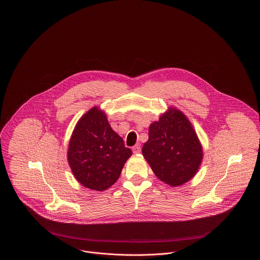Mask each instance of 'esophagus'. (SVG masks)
<instances>
[{
    "label": "esophagus",
    "mask_w": 260,
    "mask_h": 260,
    "mask_svg": "<svg viewBox=\"0 0 260 260\" xmlns=\"http://www.w3.org/2000/svg\"><path fill=\"white\" fill-rule=\"evenodd\" d=\"M133 152L135 153V154H139V153H141V146L138 144V145H135L134 147H133Z\"/></svg>",
    "instance_id": "esophagus-1"
}]
</instances>
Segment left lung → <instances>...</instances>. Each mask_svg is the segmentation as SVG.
Here are the masks:
<instances>
[{
    "mask_svg": "<svg viewBox=\"0 0 260 260\" xmlns=\"http://www.w3.org/2000/svg\"><path fill=\"white\" fill-rule=\"evenodd\" d=\"M142 152L155 176L171 187L189 182L203 158L196 132L186 115L176 108H169L150 125L149 140Z\"/></svg>",
    "mask_w": 260,
    "mask_h": 260,
    "instance_id": "1",
    "label": "left lung"
}]
</instances>
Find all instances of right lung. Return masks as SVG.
I'll return each instance as SVG.
<instances>
[{
	"instance_id": "add662e5",
	"label": "right lung",
	"mask_w": 260,
	"mask_h": 260,
	"mask_svg": "<svg viewBox=\"0 0 260 260\" xmlns=\"http://www.w3.org/2000/svg\"><path fill=\"white\" fill-rule=\"evenodd\" d=\"M132 150L110 126L106 114L97 107L89 110L75 125L67 158L72 174L83 187L104 191L119 178Z\"/></svg>"
}]
</instances>
